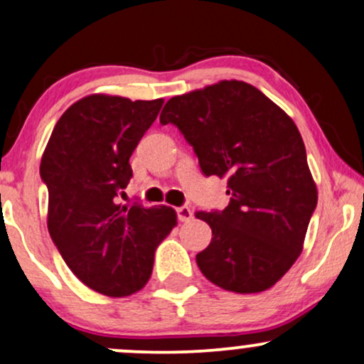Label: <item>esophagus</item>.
<instances>
[{"mask_svg": "<svg viewBox=\"0 0 364 364\" xmlns=\"http://www.w3.org/2000/svg\"><path fill=\"white\" fill-rule=\"evenodd\" d=\"M176 213H178V220L183 221V223H185V221H190L193 218L192 209H190L188 205H181V208L176 209Z\"/></svg>", "mask_w": 364, "mask_h": 364, "instance_id": "1", "label": "esophagus"}]
</instances>
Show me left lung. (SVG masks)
<instances>
[{
  "label": "left lung",
  "instance_id": "1",
  "mask_svg": "<svg viewBox=\"0 0 364 364\" xmlns=\"http://www.w3.org/2000/svg\"><path fill=\"white\" fill-rule=\"evenodd\" d=\"M160 124L179 129L205 176L228 178L227 208L195 213L213 230L200 272L233 293L272 288L304 250L317 205L294 122L256 87L223 80L169 99Z\"/></svg>",
  "mask_w": 364,
  "mask_h": 364
}]
</instances>
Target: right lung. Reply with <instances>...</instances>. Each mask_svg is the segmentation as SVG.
I'll list each match as a JSON object with an SVG mask.
<instances>
[{
    "mask_svg": "<svg viewBox=\"0 0 364 364\" xmlns=\"http://www.w3.org/2000/svg\"><path fill=\"white\" fill-rule=\"evenodd\" d=\"M164 99L92 94L70 106L41 156L48 232L71 272L106 296H129L150 279L155 250L176 227L167 205L118 204L132 151Z\"/></svg>",
    "mask_w": 364,
    "mask_h": 364,
    "instance_id": "1",
    "label": "right lung"
}]
</instances>
